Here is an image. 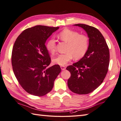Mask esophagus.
I'll use <instances>...</instances> for the list:
<instances>
[{"label": "esophagus", "instance_id": "esophagus-1", "mask_svg": "<svg viewBox=\"0 0 121 121\" xmlns=\"http://www.w3.org/2000/svg\"><path fill=\"white\" fill-rule=\"evenodd\" d=\"M60 68L62 70H65L66 69V67L65 66H60Z\"/></svg>", "mask_w": 121, "mask_h": 121}]
</instances>
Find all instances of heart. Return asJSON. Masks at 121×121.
Returning a JSON list of instances; mask_svg holds the SVG:
<instances>
[{
    "label": "heart",
    "mask_w": 121,
    "mask_h": 121,
    "mask_svg": "<svg viewBox=\"0 0 121 121\" xmlns=\"http://www.w3.org/2000/svg\"><path fill=\"white\" fill-rule=\"evenodd\" d=\"M60 39L68 43L67 53L60 54L53 59V62L61 66H64L73 57L79 59L86 54L89 48V39L84 35H79L78 32L70 29H65L58 34ZM46 48L51 54H53L56 50V41L51 37L46 43Z\"/></svg>",
    "instance_id": "b5f03b06"
}]
</instances>
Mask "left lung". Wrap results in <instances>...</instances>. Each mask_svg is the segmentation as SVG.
<instances>
[{
    "label": "left lung",
    "mask_w": 121,
    "mask_h": 121,
    "mask_svg": "<svg viewBox=\"0 0 121 121\" xmlns=\"http://www.w3.org/2000/svg\"><path fill=\"white\" fill-rule=\"evenodd\" d=\"M74 26L86 32L89 48L80 60L67 67L71 73L68 86L73 92L86 95L96 89L104 81L109 64V51L104 36L96 28L81 23Z\"/></svg>",
    "instance_id": "1"
}]
</instances>
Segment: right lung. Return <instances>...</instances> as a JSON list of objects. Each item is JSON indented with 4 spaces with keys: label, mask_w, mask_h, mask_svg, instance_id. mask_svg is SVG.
Here are the masks:
<instances>
[{
    "label": "right lung",
    "mask_w": 121,
    "mask_h": 121,
    "mask_svg": "<svg viewBox=\"0 0 121 121\" xmlns=\"http://www.w3.org/2000/svg\"><path fill=\"white\" fill-rule=\"evenodd\" d=\"M59 27L36 26L26 29L14 43L12 65L15 75L26 91L35 96L50 92L61 71L60 66L51 63L45 43Z\"/></svg>",
    "instance_id": "1"
}]
</instances>
